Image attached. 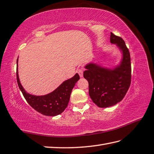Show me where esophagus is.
<instances>
[{"instance_id": "obj_1", "label": "esophagus", "mask_w": 154, "mask_h": 154, "mask_svg": "<svg viewBox=\"0 0 154 154\" xmlns=\"http://www.w3.org/2000/svg\"><path fill=\"white\" fill-rule=\"evenodd\" d=\"M77 73L79 75L80 77H83V68H79L77 70Z\"/></svg>"}]
</instances>
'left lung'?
<instances>
[{
  "instance_id": "8db88e82",
  "label": "left lung",
  "mask_w": 154,
  "mask_h": 154,
  "mask_svg": "<svg viewBox=\"0 0 154 154\" xmlns=\"http://www.w3.org/2000/svg\"><path fill=\"white\" fill-rule=\"evenodd\" d=\"M110 41L116 44L123 53L119 66L107 69L96 64L85 66L83 77L89 83V94L99 107L113 106L125 97L131 84V67L129 49L123 39L111 32Z\"/></svg>"
}]
</instances>
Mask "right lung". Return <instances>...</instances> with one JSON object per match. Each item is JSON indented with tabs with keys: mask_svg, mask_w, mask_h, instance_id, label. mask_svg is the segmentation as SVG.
<instances>
[{
	"mask_svg": "<svg viewBox=\"0 0 154 154\" xmlns=\"http://www.w3.org/2000/svg\"><path fill=\"white\" fill-rule=\"evenodd\" d=\"M79 79V75L77 73L49 94L41 96L31 95L25 91L20 83L18 75V59L17 60V80L19 89L27 103L44 116H55L64 111L68 105L72 89Z\"/></svg>",
	"mask_w": 154,
	"mask_h": 154,
	"instance_id": "right-lung-1",
	"label": "right lung"
}]
</instances>
